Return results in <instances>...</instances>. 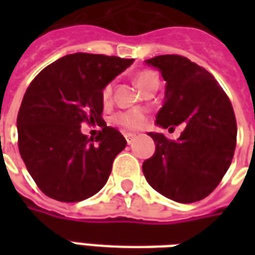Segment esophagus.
I'll return each instance as SVG.
<instances>
[{
    "label": "esophagus",
    "instance_id": "1",
    "mask_svg": "<svg viewBox=\"0 0 255 255\" xmlns=\"http://www.w3.org/2000/svg\"><path fill=\"white\" fill-rule=\"evenodd\" d=\"M124 136H126V139H127V143H128V144L132 143L133 140H135V138H136V136H135L133 133H126Z\"/></svg>",
    "mask_w": 255,
    "mask_h": 255
}]
</instances>
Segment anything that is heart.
<instances>
[{"mask_svg":"<svg viewBox=\"0 0 255 255\" xmlns=\"http://www.w3.org/2000/svg\"><path fill=\"white\" fill-rule=\"evenodd\" d=\"M158 80L157 75L154 72H150V71H144L140 72L135 79V82L138 84V87L140 90H143L147 84L151 82ZM112 95V84H108L104 91H102V100L108 102L111 100ZM115 123L119 124L120 127L126 128V129H139L140 127H143V124L146 123V116L142 111H127L122 112L115 116Z\"/></svg>","mask_w":255,"mask_h":255,"instance_id":"1","label":"heart"}]
</instances>
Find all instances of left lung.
Instances as JSON below:
<instances>
[{
	"label": "left lung",
	"instance_id": "1",
	"mask_svg": "<svg viewBox=\"0 0 255 255\" xmlns=\"http://www.w3.org/2000/svg\"><path fill=\"white\" fill-rule=\"evenodd\" d=\"M166 82L164 105L155 116L162 128L182 124L177 140L149 132L154 155L142 165L155 191L180 203L208 197L228 171L236 146V120L228 97L205 68L166 54L146 60ZM169 128V129H171Z\"/></svg>",
	"mask_w": 255,
	"mask_h": 255
}]
</instances>
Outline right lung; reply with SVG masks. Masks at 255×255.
Wrapping results in <instances>:
<instances>
[{
	"label": "right lung",
	"mask_w": 255,
	"mask_h": 255,
	"mask_svg": "<svg viewBox=\"0 0 255 255\" xmlns=\"http://www.w3.org/2000/svg\"><path fill=\"white\" fill-rule=\"evenodd\" d=\"M132 63V58L75 53L31 82L17 115L19 150L47 197L79 202L105 186L127 140L102 120V91ZM84 121L103 128L95 142L80 131Z\"/></svg>",
	"instance_id": "1"
}]
</instances>
